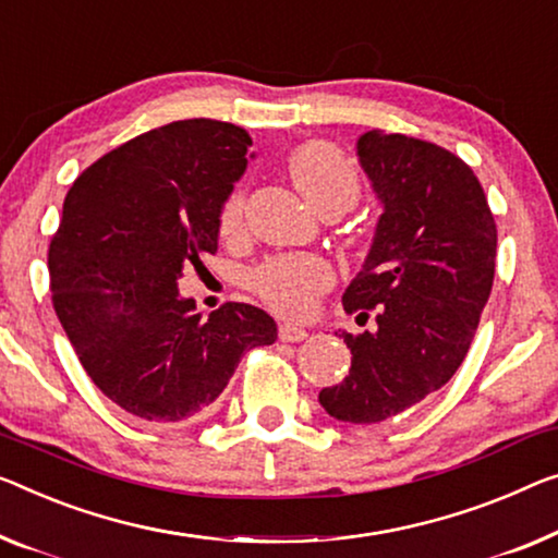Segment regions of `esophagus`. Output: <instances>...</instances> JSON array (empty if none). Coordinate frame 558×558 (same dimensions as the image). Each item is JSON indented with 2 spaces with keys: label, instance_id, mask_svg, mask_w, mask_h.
Here are the masks:
<instances>
[{
  "label": "esophagus",
  "instance_id": "34e87169",
  "mask_svg": "<svg viewBox=\"0 0 558 558\" xmlns=\"http://www.w3.org/2000/svg\"><path fill=\"white\" fill-rule=\"evenodd\" d=\"M278 336L280 340H286V343H301V340L307 338V330L301 326H293V323H280Z\"/></svg>",
  "mask_w": 558,
  "mask_h": 558
}]
</instances>
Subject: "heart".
I'll return each instance as SVG.
<instances>
[{"label":"heart","mask_w":558,"mask_h":558,"mask_svg":"<svg viewBox=\"0 0 558 558\" xmlns=\"http://www.w3.org/2000/svg\"><path fill=\"white\" fill-rule=\"evenodd\" d=\"M288 172L298 193L313 210L338 207L345 213L361 193V178L353 160L328 143H307L288 157ZM245 195L235 190L220 210V232L226 238L243 230ZM332 286V268L318 255H280L263 263L251 276V288L265 305L290 318H305L320 295Z\"/></svg>","instance_id":"obj_1"}]
</instances>
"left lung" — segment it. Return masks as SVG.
I'll use <instances>...</instances> for the list:
<instances>
[{"label":"left lung","mask_w":558,"mask_h":558,"mask_svg":"<svg viewBox=\"0 0 558 558\" xmlns=\"http://www.w3.org/2000/svg\"><path fill=\"white\" fill-rule=\"evenodd\" d=\"M355 149L384 215L343 307L376 313V330L340 336L351 371L318 401L338 421L380 423L459 371L492 295L496 222L478 178L448 149L380 130Z\"/></svg>","instance_id":"left-lung-1"}]
</instances>
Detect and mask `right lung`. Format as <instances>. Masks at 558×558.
<instances>
[{"label":"right lung","instance_id":"right-lung-1","mask_svg":"<svg viewBox=\"0 0 558 558\" xmlns=\"http://www.w3.org/2000/svg\"><path fill=\"white\" fill-rule=\"evenodd\" d=\"M251 145L230 122H170L99 157L64 197L47 255L54 313L95 386L137 418H193L245 351L276 343L260 307L226 303L203 318L178 293L182 270L218 251Z\"/></svg>","mask_w":558,"mask_h":558}]
</instances>
